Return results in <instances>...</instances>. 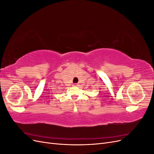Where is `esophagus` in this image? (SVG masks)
Here are the masks:
<instances>
[{
	"label": "esophagus",
	"instance_id": "esophagus-1",
	"mask_svg": "<svg viewBox=\"0 0 154 154\" xmlns=\"http://www.w3.org/2000/svg\"><path fill=\"white\" fill-rule=\"evenodd\" d=\"M73 86L77 87V86H78V83H74V84H73Z\"/></svg>",
	"mask_w": 154,
	"mask_h": 154
}]
</instances>
